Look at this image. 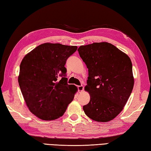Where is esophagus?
Segmentation results:
<instances>
[{"label": "esophagus", "mask_w": 151, "mask_h": 151, "mask_svg": "<svg viewBox=\"0 0 151 151\" xmlns=\"http://www.w3.org/2000/svg\"><path fill=\"white\" fill-rule=\"evenodd\" d=\"M78 90L79 92H83L84 90V86L83 85L78 86Z\"/></svg>", "instance_id": "obj_1"}]
</instances>
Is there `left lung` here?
I'll use <instances>...</instances> for the list:
<instances>
[{"instance_id":"8db88e82","label":"left lung","mask_w":151,"mask_h":151,"mask_svg":"<svg viewBox=\"0 0 151 151\" xmlns=\"http://www.w3.org/2000/svg\"><path fill=\"white\" fill-rule=\"evenodd\" d=\"M78 51L88 69L85 90L91 99L84 112L93 121H111L122 111L133 88L131 58L106 42L81 46Z\"/></svg>"}]
</instances>
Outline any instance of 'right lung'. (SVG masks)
Instances as JSON below:
<instances>
[{"mask_svg": "<svg viewBox=\"0 0 151 151\" xmlns=\"http://www.w3.org/2000/svg\"><path fill=\"white\" fill-rule=\"evenodd\" d=\"M76 46L46 42L24 56L18 81L29 111L40 119L62 116L73 101L77 87L68 85L65 67Z\"/></svg>", "mask_w": 151, "mask_h": 151, "instance_id": "add662e5", "label": "right lung"}]
</instances>
